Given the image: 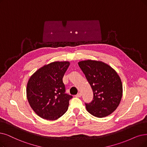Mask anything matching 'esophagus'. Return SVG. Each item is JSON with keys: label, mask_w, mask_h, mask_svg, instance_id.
<instances>
[{"label": "esophagus", "mask_w": 147, "mask_h": 147, "mask_svg": "<svg viewBox=\"0 0 147 147\" xmlns=\"http://www.w3.org/2000/svg\"><path fill=\"white\" fill-rule=\"evenodd\" d=\"M75 96H76V97H78V98H80V97L81 96V93H78L77 95H75Z\"/></svg>", "instance_id": "esophagus-1"}]
</instances>
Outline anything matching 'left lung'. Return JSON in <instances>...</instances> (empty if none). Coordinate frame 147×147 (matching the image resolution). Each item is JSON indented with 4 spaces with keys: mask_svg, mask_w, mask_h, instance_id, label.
I'll use <instances>...</instances> for the list:
<instances>
[{
    "mask_svg": "<svg viewBox=\"0 0 147 147\" xmlns=\"http://www.w3.org/2000/svg\"><path fill=\"white\" fill-rule=\"evenodd\" d=\"M78 65L93 92L92 101L86 104L88 112L98 118L112 113L122 96V84L118 74L109 64L101 61H80Z\"/></svg>",
    "mask_w": 147,
    "mask_h": 147,
    "instance_id": "left-lung-1",
    "label": "left lung"
}]
</instances>
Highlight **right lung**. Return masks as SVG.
Instances as JSON below:
<instances>
[{"mask_svg":"<svg viewBox=\"0 0 147 147\" xmlns=\"http://www.w3.org/2000/svg\"><path fill=\"white\" fill-rule=\"evenodd\" d=\"M69 65V61L52 62L38 69L29 79L28 101L40 118L57 120L67 110L72 96L64 93L63 78Z\"/></svg>","mask_w":147,"mask_h":147,"instance_id":"add662e5","label":"right lung"}]
</instances>
